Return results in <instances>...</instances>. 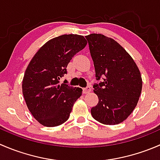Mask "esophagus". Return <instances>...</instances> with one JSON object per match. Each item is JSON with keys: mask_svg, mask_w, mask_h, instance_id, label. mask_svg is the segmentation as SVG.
Returning a JSON list of instances; mask_svg holds the SVG:
<instances>
[{"mask_svg": "<svg viewBox=\"0 0 160 160\" xmlns=\"http://www.w3.org/2000/svg\"><path fill=\"white\" fill-rule=\"evenodd\" d=\"M90 91H91V88H90V86H88L86 88H83V93H90Z\"/></svg>", "mask_w": 160, "mask_h": 160, "instance_id": "34e87169", "label": "esophagus"}]
</instances>
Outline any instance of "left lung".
I'll return each mask as SVG.
<instances>
[{
  "mask_svg": "<svg viewBox=\"0 0 160 160\" xmlns=\"http://www.w3.org/2000/svg\"><path fill=\"white\" fill-rule=\"evenodd\" d=\"M97 80L93 85L98 104L91 108L93 118L104 125L124 122L136 107L142 88L141 73L132 56L118 42L101 34L86 36Z\"/></svg>",
  "mask_w": 160,
  "mask_h": 160,
  "instance_id": "obj_1",
  "label": "left lung"
}]
</instances>
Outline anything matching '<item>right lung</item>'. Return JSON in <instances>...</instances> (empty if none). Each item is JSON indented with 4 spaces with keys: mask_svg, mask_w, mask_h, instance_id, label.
<instances>
[{
    "mask_svg": "<svg viewBox=\"0 0 160 160\" xmlns=\"http://www.w3.org/2000/svg\"><path fill=\"white\" fill-rule=\"evenodd\" d=\"M88 44L83 35H62L45 43L30 61L22 80L28 110L41 125L56 127L68 120L83 90L59 84L74 55Z\"/></svg>",
    "mask_w": 160,
    "mask_h": 160,
    "instance_id": "add662e5",
    "label": "right lung"
}]
</instances>
